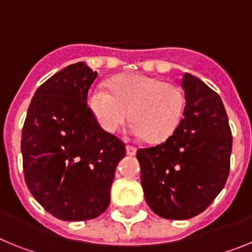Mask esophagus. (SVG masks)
<instances>
[{"mask_svg": "<svg viewBox=\"0 0 252 252\" xmlns=\"http://www.w3.org/2000/svg\"><path fill=\"white\" fill-rule=\"evenodd\" d=\"M126 153H127V155H130V157H133V155L136 154V148L132 145H126Z\"/></svg>", "mask_w": 252, "mask_h": 252, "instance_id": "esophagus-1", "label": "esophagus"}]
</instances>
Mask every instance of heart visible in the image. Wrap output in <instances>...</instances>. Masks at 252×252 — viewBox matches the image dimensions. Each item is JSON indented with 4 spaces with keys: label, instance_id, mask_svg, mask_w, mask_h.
I'll use <instances>...</instances> for the list:
<instances>
[{
    "label": "heart",
    "instance_id": "b5f03b06",
    "mask_svg": "<svg viewBox=\"0 0 252 252\" xmlns=\"http://www.w3.org/2000/svg\"><path fill=\"white\" fill-rule=\"evenodd\" d=\"M110 88L94 86L88 94L91 111L107 133L119 132L132 117L131 135L159 144L170 139L183 120L186 94L177 83L128 74L115 78Z\"/></svg>",
    "mask_w": 252,
    "mask_h": 252
}]
</instances>
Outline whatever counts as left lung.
I'll list each match as a JSON object with an SVG mask.
<instances>
[{
  "instance_id": "1",
  "label": "left lung",
  "mask_w": 252,
  "mask_h": 252,
  "mask_svg": "<svg viewBox=\"0 0 252 252\" xmlns=\"http://www.w3.org/2000/svg\"><path fill=\"white\" fill-rule=\"evenodd\" d=\"M184 119L174 135L139 149L146 203L166 220H188L215 201L230 174L232 133L220 95L187 73Z\"/></svg>"
}]
</instances>
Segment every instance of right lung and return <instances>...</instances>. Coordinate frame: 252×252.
I'll use <instances>...</instances> for the list:
<instances>
[{"instance_id": "1", "label": "right lung", "mask_w": 252, "mask_h": 252, "mask_svg": "<svg viewBox=\"0 0 252 252\" xmlns=\"http://www.w3.org/2000/svg\"><path fill=\"white\" fill-rule=\"evenodd\" d=\"M97 72L79 63L37 88L22 127V168L34 198L63 221L98 217L110 204L125 144L102 130L87 104Z\"/></svg>"}]
</instances>
